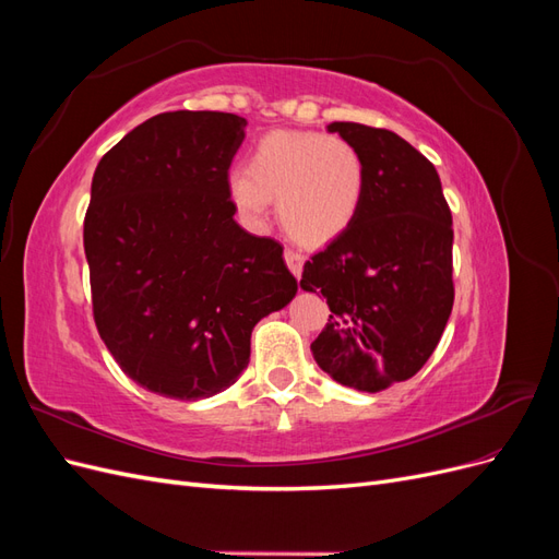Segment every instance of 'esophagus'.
Wrapping results in <instances>:
<instances>
[{"label": "esophagus", "instance_id": "1", "mask_svg": "<svg viewBox=\"0 0 559 559\" xmlns=\"http://www.w3.org/2000/svg\"><path fill=\"white\" fill-rule=\"evenodd\" d=\"M284 261H286V265H289L292 273H294L296 277H300L302 263H306V257H302V253L296 251V249H286V251H284Z\"/></svg>", "mask_w": 559, "mask_h": 559}]
</instances>
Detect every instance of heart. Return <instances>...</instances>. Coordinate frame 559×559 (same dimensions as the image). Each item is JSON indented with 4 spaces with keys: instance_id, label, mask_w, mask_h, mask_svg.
<instances>
[{
    "instance_id": "heart-1",
    "label": "heart",
    "mask_w": 559,
    "mask_h": 559,
    "mask_svg": "<svg viewBox=\"0 0 559 559\" xmlns=\"http://www.w3.org/2000/svg\"><path fill=\"white\" fill-rule=\"evenodd\" d=\"M366 191V165L343 138L273 130L253 144L245 173L228 179V195L247 224L261 226L277 200L284 230L300 245L321 247L357 218Z\"/></svg>"
}]
</instances>
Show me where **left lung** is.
<instances>
[{
  "mask_svg": "<svg viewBox=\"0 0 559 559\" xmlns=\"http://www.w3.org/2000/svg\"><path fill=\"white\" fill-rule=\"evenodd\" d=\"M359 151L366 191L352 226L302 267L300 289L331 317L310 345L319 368L382 392L427 364L452 312V214L436 167L392 130L335 121Z\"/></svg>",
  "mask_w": 559,
  "mask_h": 559,
  "instance_id": "obj_1",
  "label": "left lung"
}]
</instances>
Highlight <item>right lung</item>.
Instances as JSON below:
<instances>
[{"label": "right lung", "instance_id": "1", "mask_svg": "<svg viewBox=\"0 0 559 559\" xmlns=\"http://www.w3.org/2000/svg\"><path fill=\"white\" fill-rule=\"evenodd\" d=\"M245 128L235 114L165 111L95 167L83 222L95 326L158 396L224 392L249 364L253 326L298 292L282 245L233 218L228 167Z\"/></svg>", "mask_w": 559, "mask_h": 559}]
</instances>
